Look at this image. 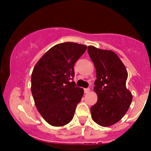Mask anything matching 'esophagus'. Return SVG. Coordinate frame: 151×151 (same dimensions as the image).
<instances>
[{
  "label": "esophagus",
  "mask_w": 151,
  "mask_h": 151,
  "mask_svg": "<svg viewBox=\"0 0 151 151\" xmlns=\"http://www.w3.org/2000/svg\"><path fill=\"white\" fill-rule=\"evenodd\" d=\"M90 91H91V89H90V88H85L84 89L85 93H88L90 92Z\"/></svg>",
  "instance_id": "34e87169"
}]
</instances>
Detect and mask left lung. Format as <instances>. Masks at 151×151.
<instances>
[{
	"label": "left lung",
	"instance_id": "8db88e82",
	"mask_svg": "<svg viewBox=\"0 0 151 151\" xmlns=\"http://www.w3.org/2000/svg\"><path fill=\"white\" fill-rule=\"evenodd\" d=\"M88 52L96 71L93 90L98 96L91 108V117L100 126H112L124 116L132 101V93L126 85L127 71L111 50L88 46Z\"/></svg>",
	"mask_w": 151,
	"mask_h": 151
}]
</instances>
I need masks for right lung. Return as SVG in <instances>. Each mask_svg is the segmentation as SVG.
I'll return each mask as SVG.
<instances>
[{"instance_id": "right-lung-1", "label": "right lung", "mask_w": 151, "mask_h": 151, "mask_svg": "<svg viewBox=\"0 0 151 151\" xmlns=\"http://www.w3.org/2000/svg\"><path fill=\"white\" fill-rule=\"evenodd\" d=\"M87 47L74 42L50 48L35 65L31 75V92L42 118L53 126H63L74 117L84 91L73 80L74 66Z\"/></svg>"}]
</instances>
